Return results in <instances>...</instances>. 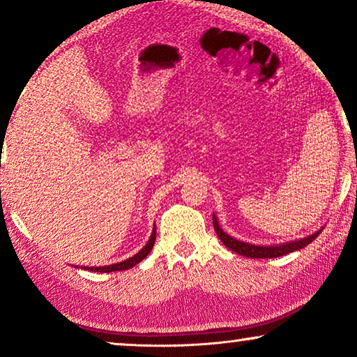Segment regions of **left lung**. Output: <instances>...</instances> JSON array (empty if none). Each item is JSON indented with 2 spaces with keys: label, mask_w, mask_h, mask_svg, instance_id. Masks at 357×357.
<instances>
[{
  "label": "left lung",
  "mask_w": 357,
  "mask_h": 357,
  "mask_svg": "<svg viewBox=\"0 0 357 357\" xmlns=\"http://www.w3.org/2000/svg\"><path fill=\"white\" fill-rule=\"evenodd\" d=\"M213 224H214V231H216L218 237L221 238V242L224 243V245H226L227 248H231L232 252L238 253V255L247 257V258H276V257L287 255V253L301 250V248L309 245V243L312 241H315V238L319 237V234L321 232V229H320V231L310 234V236H307L304 238H297V241L278 243V245H255V243L237 241V238H234L229 236V234L224 232L221 226H219L216 214H213Z\"/></svg>",
  "instance_id": "left-lung-1"
}]
</instances>
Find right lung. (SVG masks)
<instances>
[{"mask_svg":"<svg viewBox=\"0 0 357 357\" xmlns=\"http://www.w3.org/2000/svg\"><path fill=\"white\" fill-rule=\"evenodd\" d=\"M154 242H155V227L153 229V234H151L149 241L146 242V245L141 248V250L136 253V255L131 257V258H126V260H123V261L114 263V265H107V266H81V268H84V270H89V271H97V273H110V271L130 270V268H133L135 265H138L141 260H144V258L148 257V253L153 250ZM75 268H77V266H75Z\"/></svg>","mask_w":357,"mask_h":357,"instance_id":"right-lung-1","label":"right lung"}]
</instances>
